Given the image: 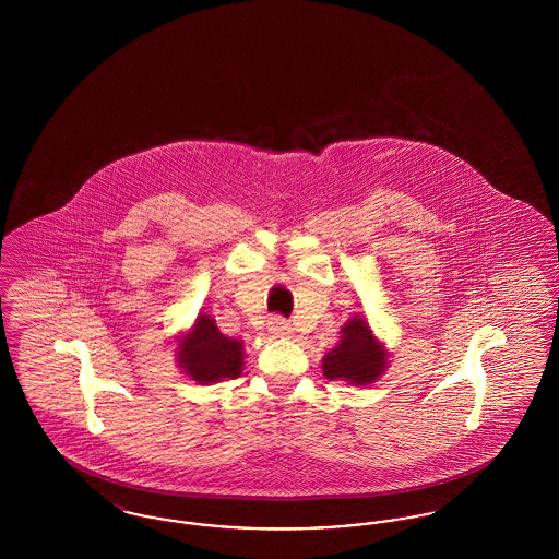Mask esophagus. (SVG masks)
I'll return each instance as SVG.
<instances>
[{"instance_id": "esophagus-1", "label": "esophagus", "mask_w": 559, "mask_h": 559, "mask_svg": "<svg viewBox=\"0 0 559 559\" xmlns=\"http://www.w3.org/2000/svg\"><path fill=\"white\" fill-rule=\"evenodd\" d=\"M267 333L276 340H285V337H292L293 329L292 324L281 317H272L267 320Z\"/></svg>"}]
</instances>
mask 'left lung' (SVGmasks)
<instances>
[{
	"label": "left lung",
	"mask_w": 559,
	"mask_h": 559,
	"mask_svg": "<svg viewBox=\"0 0 559 559\" xmlns=\"http://www.w3.org/2000/svg\"><path fill=\"white\" fill-rule=\"evenodd\" d=\"M390 352L372 333L369 320L354 314L340 331V344L322 356L326 379L349 385H371L388 371Z\"/></svg>",
	"instance_id": "8db88e82"
}]
</instances>
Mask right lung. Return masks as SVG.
<instances>
[{"mask_svg":"<svg viewBox=\"0 0 559 559\" xmlns=\"http://www.w3.org/2000/svg\"><path fill=\"white\" fill-rule=\"evenodd\" d=\"M176 362L199 385L237 379L245 367V346L240 340L226 337L212 314L199 312L192 326L178 335Z\"/></svg>","mask_w":559,"mask_h":559,"instance_id":"add662e5","label":"right lung"}]
</instances>
